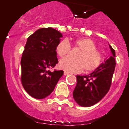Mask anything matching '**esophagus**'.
<instances>
[{"instance_id": "1", "label": "esophagus", "mask_w": 129, "mask_h": 129, "mask_svg": "<svg viewBox=\"0 0 129 129\" xmlns=\"http://www.w3.org/2000/svg\"><path fill=\"white\" fill-rule=\"evenodd\" d=\"M69 73L66 72V71H64V72H63V75H69Z\"/></svg>"}]
</instances>
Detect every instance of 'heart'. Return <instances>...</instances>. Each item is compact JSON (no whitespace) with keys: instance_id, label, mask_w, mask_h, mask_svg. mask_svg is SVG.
Masks as SVG:
<instances>
[{"instance_id":"obj_1","label":"heart","mask_w":129,"mask_h":129,"mask_svg":"<svg viewBox=\"0 0 129 129\" xmlns=\"http://www.w3.org/2000/svg\"><path fill=\"white\" fill-rule=\"evenodd\" d=\"M75 47L81 50L76 56V59L65 57L60 60L59 67L69 73H79L84 69L85 72H91L98 69L103 61V57L97 51L95 43L90 38H78L75 40ZM71 46L69 41L65 39L58 43L56 48L57 54L63 57L69 54Z\"/></svg>"}]
</instances>
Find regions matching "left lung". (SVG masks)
I'll list each match as a JSON object with an SVG mask.
<instances>
[{
    "label": "left lung",
    "mask_w": 129,
    "mask_h": 129,
    "mask_svg": "<svg viewBox=\"0 0 129 129\" xmlns=\"http://www.w3.org/2000/svg\"><path fill=\"white\" fill-rule=\"evenodd\" d=\"M109 47L112 56L106 59L98 69L86 76H76L73 96L82 107H90L98 103L110 89L116 61L115 50L110 45Z\"/></svg>",
    "instance_id": "1"
}]
</instances>
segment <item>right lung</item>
I'll return each mask as SVG.
<instances>
[{
    "label": "right lung",
    "instance_id": "right-lung-1",
    "mask_svg": "<svg viewBox=\"0 0 129 129\" xmlns=\"http://www.w3.org/2000/svg\"><path fill=\"white\" fill-rule=\"evenodd\" d=\"M62 37L52 28L39 29L28 38L21 59V82L31 96L43 99L49 96L63 74L50 71L58 63L56 48Z\"/></svg>",
    "mask_w": 129,
    "mask_h": 129
}]
</instances>
